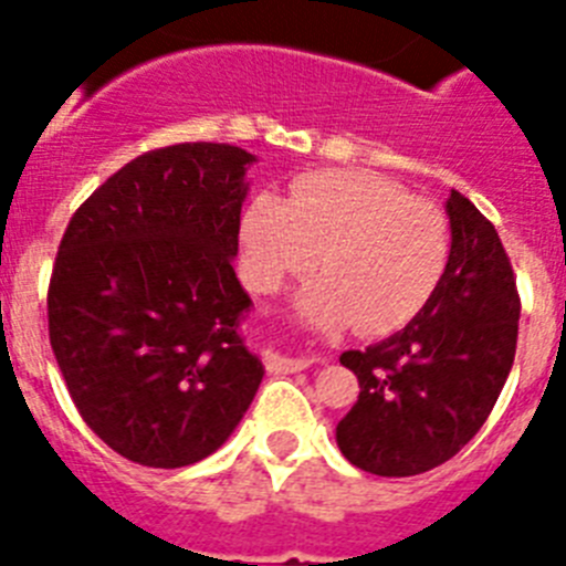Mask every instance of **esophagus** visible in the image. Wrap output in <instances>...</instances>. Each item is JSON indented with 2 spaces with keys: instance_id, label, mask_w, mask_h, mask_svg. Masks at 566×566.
Masks as SVG:
<instances>
[{
  "instance_id": "esophagus-1",
  "label": "esophagus",
  "mask_w": 566,
  "mask_h": 566,
  "mask_svg": "<svg viewBox=\"0 0 566 566\" xmlns=\"http://www.w3.org/2000/svg\"><path fill=\"white\" fill-rule=\"evenodd\" d=\"M321 360L318 355H304V358H290V355H271L268 358V369L276 371V375H287V371H302L310 364Z\"/></svg>"
}]
</instances>
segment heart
<instances>
[{
  "label": "heart",
  "instance_id": "b5f03b06",
  "mask_svg": "<svg viewBox=\"0 0 566 566\" xmlns=\"http://www.w3.org/2000/svg\"><path fill=\"white\" fill-rule=\"evenodd\" d=\"M242 268L259 293L318 264L324 276L295 295L310 327L358 321L371 335L409 324L440 287L451 259L446 213L395 180L335 169L295 180L290 197L256 195L242 213Z\"/></svg>",
  "mask_w": 566,
  "mask_h": 566
}]
</instances>
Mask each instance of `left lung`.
<instances>
[{"label":"left lung","mask_w":566,"mask_h":566,"mask_svg":"<svg viewBox=\"0 0 566 566\" xmlns=\"http://www.w3.org/2000/svg\"><path fill=\"white\" fill-rule=\"evenodd\" d=\"M451 259L431 302L400 333L340 355L360 395L335 429L340 454L378 476H415L460 451L511 375L518 293L491 222L451 191Z\"/></svg>","instance_id":"1"}]
</instances>
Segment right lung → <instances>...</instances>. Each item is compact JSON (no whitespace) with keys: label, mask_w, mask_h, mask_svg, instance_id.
I'll return each instance as SVG.
<instances>
[{"label":"right lung","mask_w":566,"mask_h":566,"mask_svg":"<svg viewBox=\"0 0 566 566\" xmlns=\"http://www.w3.org/2000/svg\"><path fill=\"white\" fill-rule=\"evenodd\" d=\"M256 155L177 144L115 171L73 213L48 290L50 346L84 422L149 468L213 454L264 366L242 335L239 213Z\"/></svg>","instance_id":"add662e5"}]
</instances>
